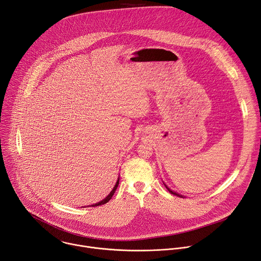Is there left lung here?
Masks as SVG:
<instances>
[{
	"mask_svg": "<svg viewBox=\"0 0 261 261\" xmlns=\"http://www.w3.org/2000/svg\"><path fill=\"white\" fill-rule=\"evenodd\" d=\"M165 187L167 188V190H168V191H169V192H170L171 194H173V195H175V196H178V197H184L182 195H180V194H178V193H176V192H173V191H171V190H170V189H169V188L167 187V186H166V185H165Z\"/></svg>",
	"mask_w": 261,
	"mask_h": 261,
	"instance_id": "1",
	"label": "left lung"
}]
</instances>
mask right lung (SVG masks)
<instances>
[{
    "label": "right lung",
    "mask_w": 261,
    "mask_h": 261,
    "mask_svg": "<svg viewBox=\"0 0 261 261\" xmlns=\"http://www.w3.org/2000/svg\"><path fill=\"white\" fill-rule=\"evenodd\" d=\"M119 179L120 178H118V181L116 182V186L114 187V189H113V191H111L103 200H101L100 202H98V203H95V204H93V205H91V206H99V205H102V204H105L106 202H108L110 199H111V197H113V195L115 194V192H116V190H117V188H118V186H119Z\"/></svg>",
    "instance_id": "obj_1"
}]
</instances>
